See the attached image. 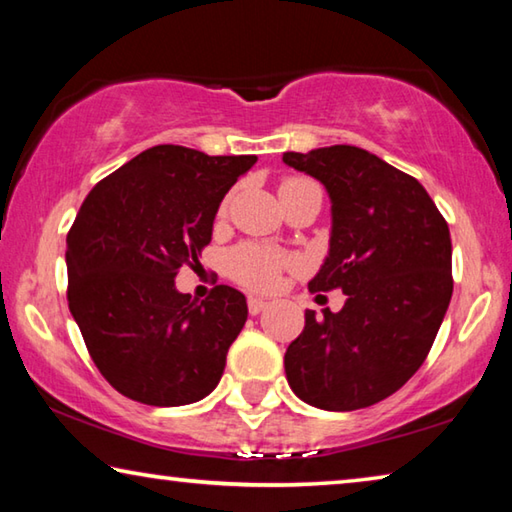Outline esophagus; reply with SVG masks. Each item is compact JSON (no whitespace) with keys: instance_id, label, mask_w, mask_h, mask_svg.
Instances as JSON below:
<instances>
[{"instance_id":"34e87169","label":"esophagus","mask_w":512,"mask_h":512,"mask_svg":"<svg viewBox=\"0 0 512 512\" xmlns=\"http://www.w3.org/2000/svg\"><path fill=\"white\" fill-rule=\"evenodd\" d=\"M268 307V302L264 300V298H257V296H250L248 298V311L253 316H257V314H262V311Z\"/></svg>"}]
</instances>
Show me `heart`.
<instances>
[{
  "label": "heart",
  "instance_id": "b5f03b06",
  "mask_svg": "<svg viewBox=\"0 0 512 512\" xmlns=\"http://www.w3.org/2000/svg\"><path fill=\"white\" fill-rule=\"evenodd\" d=\"M311 180L307 178H287L280 185L282 189L307 185ZM296 264V257L282 253V250L268 248L262 244H239L225 257V271L232 280L244 284L248 289L268 291L280 282V275L284 268Z\"/></svg>",
  "mask_w": 512,
  "mask_h": 512
}]
</instances>
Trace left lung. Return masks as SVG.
<instances>
[{
    "instance_id": "1",
    "label": "left lung",
    "mask_w": 512,
    "mask_h": 512,
    "mask_svg": "<svg viewBox=\"0 0 512 512\" xmlns=\"http://www.w3.org/2000/svg\"><path fill=\"white\" fill-rule=\"evenodd\" d=\"M332 198L329 255L309 291L341 289L339 314L305 311L284 354L291 391L325 411L386 400L427 359L454 291L452 239L418 180L357 146L284 153Z\"/></svg>"
}]
</instances>
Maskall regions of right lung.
Here are the masks:
<instances>
[{
  "mask_svg": "<svg viewBox=\"0 0 512 512\" xmlns=\"http://www.w3.org/2000/svg\"><path fill=\"white\" fill-rule=\"evenodd\" d=\"M255 155L160 144L92 187L67 232V302L85 348L128 400L183 406L210 395L244 327V293H178L180 266L210 244L216 210Z\"/></svg>",
  "mask_w": 512,
  "mask_h": 512,
  "instance_id": "1",
  "label": "right lung"
}]
</instances>
